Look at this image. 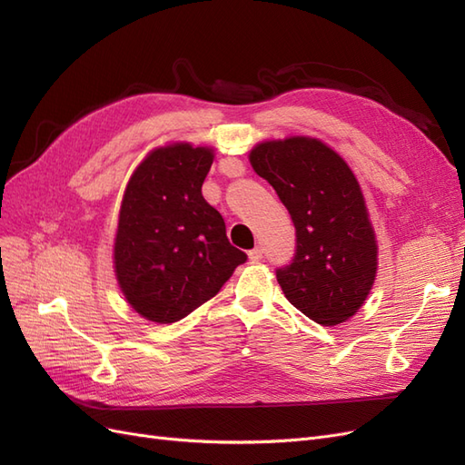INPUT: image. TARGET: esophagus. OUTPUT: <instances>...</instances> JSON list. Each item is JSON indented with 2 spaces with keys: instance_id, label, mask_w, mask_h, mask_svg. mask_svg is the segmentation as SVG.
Wrapping results in <instances>:
<instances>
[{
  "instance_id": "34e87169",
  "label": "esophagus",
  "mask_w": 465,
  "mask_h": 465,
  "mask_svg": "<svg viewBox=\"0 0 465 465\" xmlns=\"http://www.w3.org/2000/svg\"><path fill=\"white\" fill-rule=\"evenodd\" d=\"M248 258L252 260V262H260L262 258H263V252H262V248H252L250 252H248Z\"/></svg>"
}]
</instances>
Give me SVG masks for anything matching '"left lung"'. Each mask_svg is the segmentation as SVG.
I'll return each mask as SVG.
<instances>
[{
    "label": "left lung",
    "mask_w": 465,
    "mask_h": 465,
    "mask_svg": "<svg viewBox=\"0 0 465 465\" xmlns=\"http://www.w3.org/2000/svg\"><path fill=\"white\" fill-rule=\"evenodd\" d=\"M250 163L287 207L297 234L291 263L275 272L287 301L322 326L345 322L376 277L374 231L355 174L311 137L260 143Z\"/></svg>",
    "instance_id": "1"
}]
</instances>
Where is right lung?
<instances>
[{"mask_svg":"<svg viewBox=\"0 0 465 465\" xmlns=\"http://www.w3.org/2000/svg\"><path fill=\"white\" fill-rule=\"evenodd\" d=\"M213 151L176 143L135 168L120 209L114 265L135 312L157 323L186 318L213 299L248 260L202 195Z\"/></svg>","mask_w":465,"mask_h":465,"instance_id":"add662e5","label":"right lung"}]
</instances>
